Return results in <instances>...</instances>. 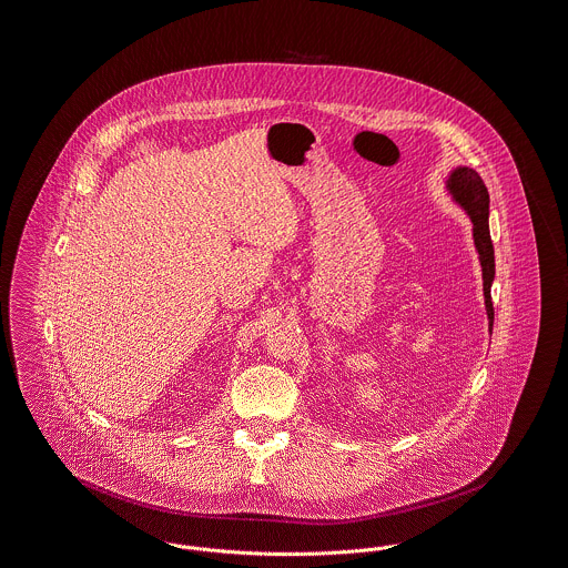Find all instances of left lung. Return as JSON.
Returning <instances> with one entry per match:
<instances>
[{
    "mask_svg": "<svg viewBox=\"0 0 568 568\" xmlns=\"http://www.w3.org/2000/svg\"><path fill=\"white\" fill-rule=\"evenodd\" d=\"M446 193L454 204L465 211L471 222V239L483 271V295L485 310L489 318V334H493L491 286L495 280V254H493L491 230H489V191L476 170L467 165H456L450 170L446 183Z\"/></svg>",
    "mask_w": 568,
    "mask_h": 568,
    "instance_id": "obj_1",
    "label": "left lung"
}]
</instances>
